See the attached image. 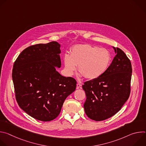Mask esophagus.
Masks as SVG:
<instances>
[{
	"label": "esophagus",
	"mask_w": 146,
	"mask_h": 146,
	"mask_svg": "<svg viewBox=\"0 0 146 146\" xmlns=\"http://www.w3.org/2000/svg\"><path fill=\"white\" fill-rule=\"evenodd\" d=\"M81 84H80V83L78 82L77 84V86H76V89H79V88H81Z\"/></svg>",
	"instance_id": "esophagus-1"
}]
</instances>
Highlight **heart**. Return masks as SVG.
Listing matches in <instances>:
<instances>
[{"label": "heart", "mask_w": 146, "mask_h": 146, "mask_svg": "<svg viewBox=\"0 0 146 146\" xmlns=\"http://www.w3.org/2000/svg\"><path fill=\"white\" fill-rule=\"evenodd\" d=\"M108 50L90 44H77L70 50V55L66 54L64 60L68 75L73 74L78 66V72L89 80L102 76L108 69L111 62Z\"/></svg>", "instance_id": "1"}]
</instances>
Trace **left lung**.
Instances as JSON below:
<instances>
[{
  "mask_svg": "<svg viewBox=\"0 0 146 146\" xmlns=\"http://www.w3.org/2000/svg\"><path fill=\"white\" fill-rule=\"evenodd\" d=\"M116 55L106 71L82 85L87 99L84 108L91 119H106L119 111L131 92L132 65L124 52L114 48Z\"/></svg>",
  "mask_w": 146,
  "mask_h": 146,
  "instance_id": "1",
  "label": "left lung"
}]
</instances>
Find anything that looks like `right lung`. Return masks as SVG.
<instances>
[{
  "label": "right lung",
  "instance_id": "add662e5",
  "mask_svg": "<svg viewBox=\"0 0 146 146\" xmlns=\"http://www.w3.org/2000/svg\"><path fill=\"white\" fill-rule=\"evenodd\" d=\"M60 44L56 41L37 44L24 50L12 72L15 95L21 109L41 121L59 114L66 98L76 88V80L60 74Z\"/></svg>",
  "mask_w": 146,
  "mask_h": 146
}]
</instances>
